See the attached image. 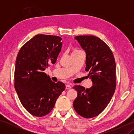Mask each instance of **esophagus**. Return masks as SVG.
Wrapping results in <instances>:
<instances>
[{
	"mask_svg": "<svg viewBox=\"0 0 134 134\" xmlns=\"http://www.w3.org/2000/svg\"><path fill=\"white\" fill-rule=\"evenodd\" d=\"M65 89H66L67 90L71 89V86L70 85H65Z\"/></svg>",
	"mask_w": 134,
	"mask_h": 134,
	"instance_id": "34e87169",
	"label": "esophagus"
}]
</instances>
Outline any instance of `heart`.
<instances>
[{"mask_svg": "<svg viewBox=\"0 0 134 134\" xmlns=\"http://www.w3.org/2000/svg\"><path fill=\"white\" fill-rule=\"evenodd\" d=\"M81 51H82L80 50V49H77V48H75V49L72 51V53H78V52H81Z\"/></svg>", "mask_w": 134, "mask_h": 134, "instance_id": "obj_1", "label": "heart"}]
</instances>
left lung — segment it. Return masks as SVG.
Masks as SVG:
<instances>
[{
  "label": "left lung",
  "instance_id": "obj_1",
  "mask_svg": "<svg viewBox=\"0 0 134 134\" xmlns=\"http://www.w3.org/2000/svg\"><path fill=\"white\" fill-rule=\"evenodd\" d=\"M75 38L86 52V68L93 85L89 89L75 85L78 95L73 107L85 118L96 117L107 107L115 93L116 63L112 51L105 42L94 36H78Z\"/></svg>",
  "mask_w": 134,
  "mask_h": 134
}]
</instances>
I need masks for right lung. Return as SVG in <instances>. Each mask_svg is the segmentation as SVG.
<instances>
[{"label": "right lung", "instance_id": "right-lung-1", "mask_svg": "<svg viewBox=\"0 0 134 134\" xmlns=\"http://www.w3.org/2000/svg\"><path fill=\"white\" fill-rule=\"evenodd\" d=\"M60 37L40 34L26 42L17 55L14 87L22 105L33 116L48 114L65 86L53 82L44 71L54 64L62 49Z\"/></svg>", "mask_w": 134, "mask_h": 134}]
</instances>
